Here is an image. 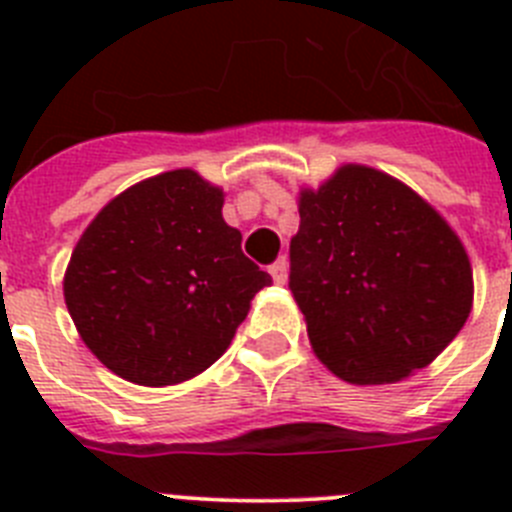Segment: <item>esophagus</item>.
<instances>
[{
  "mask_svg": "<svg viewBox=\"0 0 512 512\" xmlns=\"http://www.w3.org/2000/svg\"><path fill=\"white\" fill-rule=\"evenodd\" d=\"M269 271H271V277H274V282L277 284H284L287 282V271H289V264H287V259H277L274 261V264L269 266Z\"/></svg>",
  "mask_w": 512,
  "mask_h": 512,
  "instance_id": "obj_1",
  "label": "esophagus"
}]
</instances>
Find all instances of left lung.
<instances>
[{
  "label": "left lung",
  "instance_id": "1",
  "mask_svg": "<svg viewBox=\"0 0 512 512\" xmlns=\"http://www.w3.org/2000/svg\"><path fill=\"white\" fill-rule=\"evenodd\" d=\"M289 289L320 361L351 384H392L431 364L474 300L459 235L418 192L346 164L300 189Z\"/></svg>",
  "mask_w": 512,
  "mask_h": 512
}]
</instances>
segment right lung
<instances>
[{
  "mask_svg": "<svg viewBox=\"0 0 512 512\" xmlns=\"http://www.w3.org/2000/svg\"><path fill=\"white\" fill-rule=\"evenodd\" d=\"M225 194L192 169L133 184L81 233L63 277L81 341L117 377L166 387L225 354L271 277L223 220Z\"/></svg>",
  "mask_w": 512,
  "mask_h": 512,
  "instance_id": "add662e5",
  "label": "right lung"
}]
</instances>
